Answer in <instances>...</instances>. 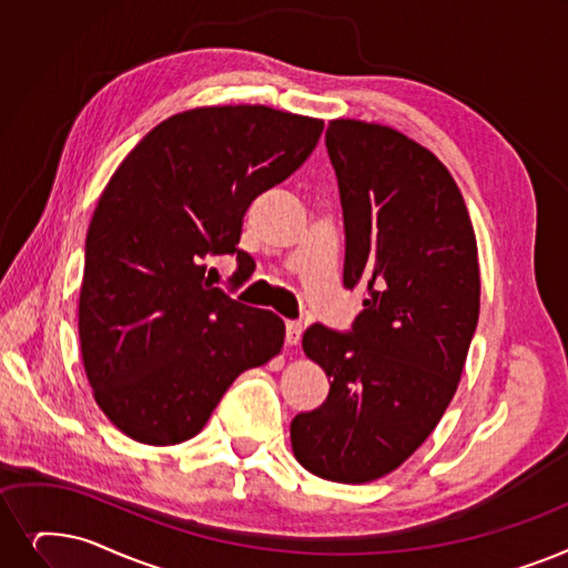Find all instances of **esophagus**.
I'll return each instance as SVG.
<instances>
[{
  "label": "esophagus",
  "instance_id": "esophagus-1",
  "mask_svg": "<svg viewBox=\"0 0 568 568\" xmlns=\"http://www.w3.org/2000/svg\"><path fill=\"white\" fill-rule=\"evenodd\" d=\"M302 332H304L302 323H297V320H287V323H285V341H287L290 345H297V343H300Z\"/></svg>",
  "mask_w": 568,
  "mask_h": 568
}]
</instances>
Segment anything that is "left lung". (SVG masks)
Returning <instances> with one entry per match:
<instances>
[{
    "instance_id": "8db88e82",
    "label": "left lung",
    "mask_w": 568,
    "mask_h": 568,
    "mask_svg": "<svg viewBox=\"0 0 568 568\" xmlns=\"http://www.w3.org/2000/svg\"><path fill=\"white\" fill-rule=\"evenodd\" d=\"M343 287L364 292L348 332L311 325L304 353L332 378L294 415V457L334 483H368L404 464L455 397L480 311L476 234L450 171L392 128L332 120Z\"/></svg>"
}]
</instances>
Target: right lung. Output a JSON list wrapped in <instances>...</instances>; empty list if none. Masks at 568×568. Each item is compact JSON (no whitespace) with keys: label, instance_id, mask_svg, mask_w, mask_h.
Segmentation results:
<instances>
[{"label":"right lung","instance_id":"add662e5","mask_svg":"<svg viewBox=\"0 0 568 568\" xmlns=\"http://www.w3.org/2000/svg\"><path fill=\"white\" fill-rule=\"evenodd\" d=\"M325 122L268 106L171 115L115 169L85 236L79 336L94 399L148 446L202 432L227 387L281 353L285 325L206 278L236 255L243 215L297 171Z\"/></svg>","mask_w":568,"mask_h":568}]
</instances>
